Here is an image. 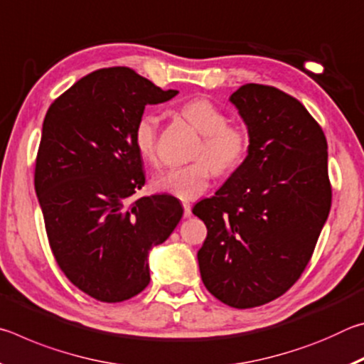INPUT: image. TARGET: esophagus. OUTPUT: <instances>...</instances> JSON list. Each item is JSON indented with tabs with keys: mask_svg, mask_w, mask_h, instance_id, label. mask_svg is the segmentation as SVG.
<instances>
[{
	"mask_svg": "<svg viewBox=\"0 0 364 364\" xmlns=\"http://www.w3.org/2000/svg\"><path fill=\"white\" fill-rule=\"evenodd\" d=\"M183 208H184V217L189 218L191 215H193V212H191V204H189V202H183Z\"/></svg>",
	"mask_w": 364,
	"mask_h": 364,
	"instance_id": "34e87169",
	"label": "esophagus"
}]
</instances>
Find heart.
Returning a JSON list of instances; mask_svg holds the SVG:
<instances>
[{"mask_svg": "<svg viewBox=\"0 0 364 364\" xmlns=\"http://www.w3.org/2000/svg\"><path fill=\"white\" fill-rule=\"evenodd\" d=\"M181 115L202 134L193 164L160 171L154 175L151 186L162 194L191 200L207 191L213 173L231 175L245 162L250 147L247 130L228 122L226 114L205 97H194L181 106ZM159 117L144 112L134 123L133 146L138 156L152 162L157 156Z\"/></svg>", "mask_w": 364, "mask_h": 364, "instance_id": "b5f03b06", "label": "heart"}]
</instances>
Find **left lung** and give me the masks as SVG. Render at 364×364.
I'll use <instances>...</instances> for the list:
<instances>
[{
    "label": "left lung",
    "instance_id": "1",
    "mask_svg": "<svg viewBox=\"0 0 364 364\" xmlns=\"http://www.w3.org/2000/svg\"><path fill=\"white\" fill-rule=\"evenodd\" d=\"M230 101L247 125L245 162L193 213L207 226L197 252L204 286L232 308L287 292L328 220V141L304 104L274 86L242 85Z\"/></svg>",
    "mask_w": 364,
    "mask_h": 364
}]
</instances>
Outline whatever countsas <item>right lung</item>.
Returning <instances> with one entry per match:
<instances>
[{
  "label": "right lung",
  "instance_id": "right-lung-1",
  "mask_svg": "<svg viewBox=\"0 0 364 364\" xmlns=\"http://www.w3.org/2000/svg\"><path fill=\"white\" fill-rule=\"evenodd\" d=\"M128 67L88 73L49 106L35 162L48 241L73 286L117 304L149 284L147 255L183 217L173 196L144 186L133 128L147 104L176 96Z\"/></svg>",
  "mask_w": 364,
  "mask_h": 364
}]
</instances>
